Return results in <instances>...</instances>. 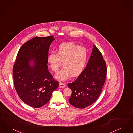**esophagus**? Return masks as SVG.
Masks as SVG:
<instances>
[{"label": "esophagus", "mask_w": 133, "mask_h": 133, "mask_svg": "<svg viewBox=\"0 0 133 133\" xmlns=\"http://www.w3.org/2000/svg\"><path fill=\"white\" fill-rule=\"evenodd\" d=\"M65 86H66V85H65V84L64 83H59V87H60V88H63L65 87Z\"/></svg>", "instance_id": "34e87169"}]
</instances>
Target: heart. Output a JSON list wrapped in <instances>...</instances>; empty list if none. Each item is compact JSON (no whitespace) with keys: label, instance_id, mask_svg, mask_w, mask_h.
<instances>
[{"label":"heart","instance_id":"heart-1","mask_svg":"<svg viewBox=\"0 0 133 133\" xmlns=\"http://www.w3.org/2000/svg\"><path fill=\"white\" fill-rule=\"evenodd\" d=\"M88 58V53L86 48L73 42H68L60 45L57 53H50L48 56V62L52 70L56 72L63 62L64 66L55 77L59 80H64L71 75L73 77L79 75L84 69Z\"/></svg>","mask_w":133,"mask_h":133}]
</instances>
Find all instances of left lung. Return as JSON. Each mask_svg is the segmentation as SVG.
Returning a JSON list of instances; mask_svg holds the SVG:
<instances>
[{
  "label": "left lung",
  "instance_id": "left-lung-1",
  "mask_svg": "<svg viewBox=\"0 0 133 133\" xmlns=\"http://www.w3.org/2000/svg\"><path fill=\"white\" fill-rule=\"evenodd\" d=\"M107 71L101 52L94 44L86 67L73 82L68 84L72 90L70 104L82 109L96 101L101 93Z\"/></svg>",
  "mask_w": 133,
  "mask_h": 133
}]
</instances>
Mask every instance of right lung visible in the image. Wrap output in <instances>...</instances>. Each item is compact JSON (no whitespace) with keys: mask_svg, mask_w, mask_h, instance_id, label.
Returning a JSON list of instances; mask_svg holds the SVG:
<instances>
[{"mask_svg":"<svg viewBox=\"0 0 133 133\" xmlns=\"http://www.w3.org/2000/svg\"><path fill=\"white\" fill-rule=\"evenodd\" d=\"M52 36L35 37L20 48L13 68L14 85L19 98L32 107H41L59 86L48 70Z\"/></svg>","mask_w":133,"mask_h":133,"instance_id":"obj_1","label":"right lung"}]
</instances>
